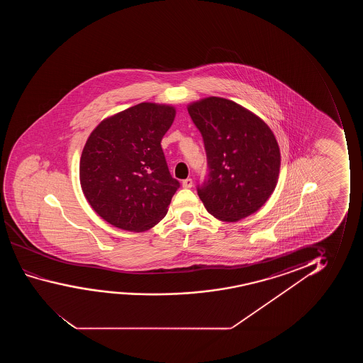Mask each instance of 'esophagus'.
Listing matches in <instances>:
<instances>
[{"label":"esophagus","instance_id":"1","mask_svg":"<svg viewBox=\"0 0 363 363\" xmlns=\"http://www.w3.org/2000/svg\"><path fill=\"white\" fill-rule=\"evenodd\" d=\"M192 184H194L192 179H186L182 181V186H184V189H191Z\"/></svg>","mask_w":363,"mask_h":363}]
</instances>
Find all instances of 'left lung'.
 I'll use <instances>...</instances> for the list:
<instances>
[{
	"mask_svg": "<svg viewBox=\"0 0 363 363\" xmlns=\"http://www.w3.org/2000/svg\"><path fill=\"white\" fill-rule=\"evenodd\" d=\"M201 131L208 179L199 196L213 217L237 222L262 208L277 187L280 150L259 116L232 100L208 96L187 106Z\"/></svg>",
	"mask_w": 363,
	"mask_h": 363,
	"instance_id": "obj_1",
	"label": "left lung"
}]
</instances>
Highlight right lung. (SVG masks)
<instances>
[{
  "label": "right lung",
  "instance_id": "right-lung-1",
  "mask_svg": "<svg viewBox=\"0 0 363 363\" xmlns=\"http://www.w3.org/2000/svg\"><path fill=\"white\" fill-rule=\"evenodd\" d=\"M174 116L172 105L140 103L103 120L86 140L80 186L91 208L116 228L145 232L167 213L179 182L161 140Z\"/></svg>",
  "mask_w": 363,
  "mask_h": 363
}]
</instances>
